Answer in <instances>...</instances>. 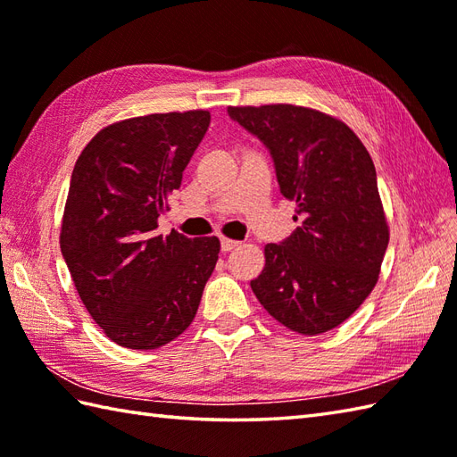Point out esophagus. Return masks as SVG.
Masks as SVG:
<instances>
[{
	"instance_id": "34e87169",
	"label": "esophagus",
	"mask_w": 457,
	"mask_h": 457,
	"mask_svg": "<svg viewBox=\"0 0 457 457\" xmlns=\"http://www.w3.org/2000/svg\"><path fill=\"white\" fill-rule=\"evenodd\" d=\"M239 245H241V241H237V239L221 237V249H223V251H231V249H236V247H239Z\"/></svg>"
}]
</instances>
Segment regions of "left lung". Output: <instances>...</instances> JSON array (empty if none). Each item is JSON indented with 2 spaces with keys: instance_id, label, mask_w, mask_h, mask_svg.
I'll list each match as a JSON object with an SVG mask.
<instances>
[{
  "instance_id": "left-lung-1",
  "label": "left lung",
  "mask_w": 457,
  "mask_h": 457,
  "mask_svg": "<svg viewBox=\"0 0 457 457\" xmlns=\"http://www.w3.org/2000/svg\"><path fill=\"white\" fill-rule=\"evenodd\" d=\"M228 113L267 145L300 221L283 244L265 245L251 288L277 322L324 334L371 295L389 245L371 154L342 120L304 105H229Z\"/></svg>"
}]
</instances>
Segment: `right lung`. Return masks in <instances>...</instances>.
<instances>
[{
	"label": "right lung",
	"instance_id": "add662e5",
	"mask_svg": "<svg viewBox=\"0 0 457 457\" xmlns=\"http://www.w3.org/2000/svg\"><path fill=\"white\" fill-rule=\"evenodd\" d=\"M208 125V110L115 121L74 164L61 251L86 310L118 345L157 349L196 316L220 239L154 229Z\"/></svg>",
	"mask_w": 457,
	"mask_h": 457
}]
</instances>
